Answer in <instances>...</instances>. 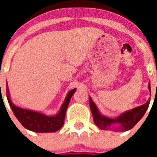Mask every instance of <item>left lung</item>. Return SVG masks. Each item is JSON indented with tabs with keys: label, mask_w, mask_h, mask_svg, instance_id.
Masks as SVG:
<instances>
[{
	"label": "left lung",
	"mask_w": 157,
	"mask_h": 157,
	"mask_svg": "<svg viewBox=\"0 0 157 157\" xmlns=\"http://www.w3.org/2000/svg\"><path fill=\"white\" fill-rule=\"evenodd\" d=\"M148 89L151 94L150 83H149L148 84ZM89 101H90V109H91L92 115L93 117V121H94L95 124L98 128L102 130L112 129L115 131H122V132L128 131L135 126V124L144 115L150 102V100L149 99L144 105L132 109L131 110L126 111L116 118H112L107 116H104L99 112L97 106L92 100L90 96Z\"/></svg>",
	"instance_id": "left-lung-1"
}]
</instances>
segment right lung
<instances>
[{
    "label": "right lung",
    "instance_id": "obj_1",
    "mask_svg": "<svg viewBox=\"0 0 157 157\" xmlns=\"http://www.w3.org/2000/svg\"><path fill=\"white\" fill-rule=\"evenodd\" d=\"M75 92L76 88L69 91L64 99V103L62 104L60 109L59 112L55 115L48 116L41 112L22 109L14 105L10 99L9 88L7 83V100L16 118L25 128L29 131L39 133L55 132L61 129L64 124L65 114L68 107L70 100Z\"/></svg>",
    "mask_w": 157,
    "mask_h": 157
}]
</instances>
